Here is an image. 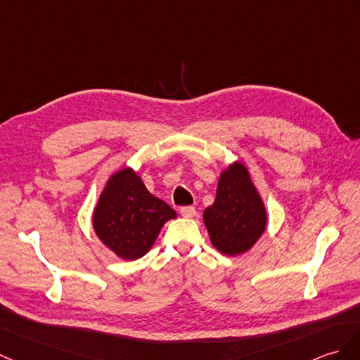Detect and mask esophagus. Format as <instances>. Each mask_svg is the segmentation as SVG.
<instances>
[{"mask_svg": "<svg viewBox=\"0 0 360 360\" xmlns=\"http://www.w3.org/2000/svg\"><path fill=\"white\" fill-rule=\"evenodd\" d=\"M179 213L184 216V218H195L196 210H195V207L187 205V207H181Z\"/></svg>", "mask_w": 360, "mask_h": 360, "instance_id": "34e87169", "label": "esophagus"}]
</instances>
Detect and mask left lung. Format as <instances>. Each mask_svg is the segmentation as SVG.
Segmentation results:
<instances>
[{
	"instance_id": "1",
	"label": "left lung",
	"mask_w": 360,
	"mask_h": 360,
	"mask_svg": "<svg viewBox=\"0 0 360 360\" xmlns=\"http://www.w3.org/2000/svg\"><path fill=\"white\" fill-rule=\"evenodd\" d=\"M204 224L213 247L227 256L248 252L262 236L265 205L240 161L221 173L214 202L204 210Z\"/></svg>"
}]
</instances>
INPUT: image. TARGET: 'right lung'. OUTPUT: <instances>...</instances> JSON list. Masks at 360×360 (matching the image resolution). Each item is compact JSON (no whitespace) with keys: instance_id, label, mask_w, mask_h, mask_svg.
<instances>
[{"instance_id":"1","label":"right lung","mask_w":360,"mask_h":360,"mask_svg":"<svg viewBox=\"0 0 360 360\" xmlns=\"http://www.w3.org/2000/svg\"><path fill=\"white\" fill-rule=\"evenodd\" d=\"M176 212L146 188L138 173L125 167L107 181L94 212V229L103 244L125 261L153 247L162 225Z\"/></svg>"}]
</instances>
